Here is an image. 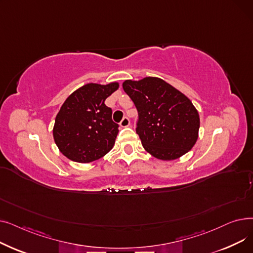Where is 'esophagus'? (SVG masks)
I'll list each match as a JSON object with an SVG mask.
<instances>
[{"instance_id": "1", "label": "esophagus", "mask_w": 253, "mask_h": 253, "mask_svg": "<svg viewBox=\"0 0 253 253\" xmlns=\"http://www.w3.org/2000/svg\"><path fill=\"white\" fill-rule=\"evenodd\" d=\"M129 125H130V121H129V119H128L127 117H124V118L122 119L121 123H120V126H121V127H128Z\"/></svg>"}]
</instances>
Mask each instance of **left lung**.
Instances as JSON below:
<instances>
[{"label":"left lung","mask_w":253,"mask_h":253,"mask_svg":"<svg viewBox=\"0 0 253 253\" xmlns=\"http://www.w3.org/2000/svg\"><path fill=\"white\" fill-rule=\"evenodd\" d=\"M122 86L138 111L136 133L145 151L172 161L193 149L200 117L188 96L157 77L125 80Z\"/></svg>","instance_id":"1"}]
</instances>
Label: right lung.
<instances>
[{"instance_id":"obj_1","label":"right lung","mask_w":253,"mask_h":253,"mask_svg":"<svg viewBox=\"0 0 253 253\" xmlns=\"http://www.w3.org/2000/svg\"><path fill=\"white\" fill-rule=\"evenodd\" d=\"M118 88V82L88 83L65 99L53 126V138L63 156L90 163L113 149L119 125L113 122L112 110L104 101Z\"/></svg>"}]
</instances>
